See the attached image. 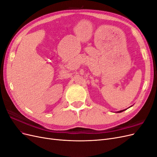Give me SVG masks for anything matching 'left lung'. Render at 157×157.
Wrapping results in <instances>:
<instances>
[{"instance_id": "1", "label": "left lung", "mask_w": 157, "mask_h": 157, "mask_svg": "<svg viewBox=\"0 0 157 157\" xmlns=\"http://www.w3.org/2000/svg\"><path fill=\"white\" fill-rule=\"evenodd\" d=\"M126 109H124V110H122V111H118L117 113H121V112H122V111H125Z\"/></svg>"}]
</instances>
